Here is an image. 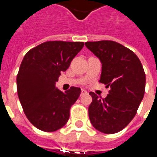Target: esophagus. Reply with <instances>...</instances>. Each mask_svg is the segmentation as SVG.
Wrapping results in <instances>:
<instances>
[{
	"instance_id": "34e87169",
	"label": "esophagus",
	"mask_w": 157,
	"mask_h": 157,
	"mask_svg": "<svg viewBox=\"0 0 157 157\" xmlns=\"http://www.w3.org/2000/svg\"><path fill=\"white\" fill-rule=\"evenodd\" d=\"M86 93H87V92H86V90H84V89H82L81 94H82V95H85V94H86Z\"/></svg>"
}]
</instances>
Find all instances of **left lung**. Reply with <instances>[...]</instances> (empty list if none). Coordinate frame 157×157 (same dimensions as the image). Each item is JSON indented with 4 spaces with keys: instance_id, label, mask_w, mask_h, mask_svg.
I'll return each instance as SVG.
<instances>
[{
    "instance_id": "8db88e82",
    "label": "left lung",
    "mask_w": 157,
    "mask_h": 157,
    "mask_svg": "<svg viewBox=\"0 0 157 157\" xmlns=\"http://www.w3.org/2000/svg\"><path fill=\"white\" fill-rule=\"evenodd\" d=\"M85 45L102 63L99 82L110 87L104 99L90 92L89 118L98 131L114 134L124 128L136 114L145 93V71L137 55L117 42H86Z\"/></svg>"
}]
</instances>
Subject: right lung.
I'll return each instance as SVG.
<instances>
[{
	"mask_svg": "<svg viewBox=\"0 0 157 157\" xmlns=\"http://www.w3.org/2000/svg\"><path fill=\"white\" fill-rule=\"evenodd\" d=\"M83 46L82 42H45L22 59L17 76L19 101L28 119L40 130L56 131L68 121L82 91L71 86L63 92L55 84Z\"/></svg>",
	"mask_w": 157,
	"mask_h": 157,
	"instance_id": "add662e5",
	"label": "right lung"
}]
</instances>
